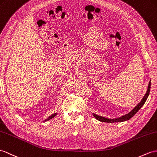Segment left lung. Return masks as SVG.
Segmentation results:
<instances>
[{"instance_id":"1","label":"left lung","mask_w":157,"mask_h":157,"mask_svg":"<svg viewBox=\"0 0 157 157\" xmlns=\"http://www.w3.org/2000/svg\"><path fill=\"white\" fill-rule=\"evenodd\" d=\"M150 90H151V81H149L147 93L144 94V96L142 98L141 101L131 110V112L128 113V114H124V115H123V116H121L120 117L116 118H108L103 117L102 116L98 115V114L93 113V116L95 118H96V119L98 120L99 121L105 122V123H117V122H123V121H128L130 119V118H132L134 115H135V114L140 109V108L144 105V104L145 103V102H146L147 99L148 97L149 93H150Z\"/></svg>"}]
</instances>
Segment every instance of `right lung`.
<instances>
[{"instance_id":"add662e5","label":"right lung","mask_w":157,"mask_h":157,"mask_svg":"<svg viewBox=\"0 0 157 157\" xmlns=\"http://www.w3.org/2000/svg\"><path fill=\"white\" fill-rule=\"evenodd\" d=\"M56 114H57V113H54V114H52V115H51V116H49L47 118V119H45L44 121V122H46V121H49V120H51V119H52V118H54L56 115Z\"/></svg>"}]
</instances>
